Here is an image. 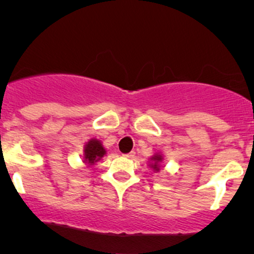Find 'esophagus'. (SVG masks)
I'll return each mask as SVG.
<instances>
[{
    "mask_svg": "<svg viewBox=\"0 0 254 254\" xmlns=\"http://www.w3.org/2000/svg\"><path fill=\"white\" fill-rule=\"evenodd\" d=\"M124 156H125V157H127V159H131V157L135 156V151H130V153L124 154Z\"/></svg>",
    "mask_w": 254,
    "mask_h": 254,
    "instance_id": "esophagus-1",
    "label": "esophagus"
}]
</instances>
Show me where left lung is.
I'll return each instance as SVG.
<instances>
[{"label":"left lung","instance_id":"obj_1","mask_svg":"<svg viewBox=\"0 0 254 254\" xmlns=\"http://www.w3.org/2000/svg\"><path fill=\"white\" fill-rule=\"evenodd\" d=\"M151 160L154 161V164L151 165V167H153L155 171H159V162L162 160V156L161 155H155V156L151 157Z\"/></svg>","mask_w":254,"mask_h":254}]
</instances>
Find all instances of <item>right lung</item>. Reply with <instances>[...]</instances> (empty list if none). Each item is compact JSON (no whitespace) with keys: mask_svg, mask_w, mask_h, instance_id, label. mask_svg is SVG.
<instances>
[{"mask_svg":"<svg viewBox=\"0 0 254 254\" xmlns=\"http://www.w3.org/2000/svg\"><path fill=\"white\" fill-rule=\"evenodd\" d=\"M106 154V150L98 139H90L88 143L84 147V162L88 165H94V162Z\"/></svg>","mask_w":254,"mask_h":254,"instance_id":"right-lung-1","label":"right lung"}]
</instances>
